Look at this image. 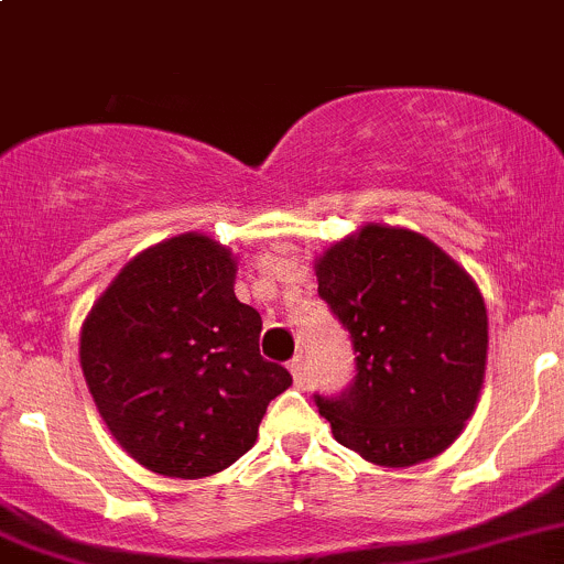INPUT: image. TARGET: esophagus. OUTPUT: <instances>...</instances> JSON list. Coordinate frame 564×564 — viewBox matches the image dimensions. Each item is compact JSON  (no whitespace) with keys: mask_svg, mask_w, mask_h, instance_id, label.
<instances>
[{"mask_svg":"<svg viewBox=\"0 0 564 564\" xmlns=\"http://www.w3.org/2000/svg\"><path fill=\"white\" fill-rule=\"evenodd\" d=\"M289 371H292L294 384H297V388H303V384H305V357H303V351H300V355H294L292 360H289Z\"/></svg>","mask_w":564,"mask_h":564,"instance_id":"esophagus-1","label":"esophagus"}]
</instances>
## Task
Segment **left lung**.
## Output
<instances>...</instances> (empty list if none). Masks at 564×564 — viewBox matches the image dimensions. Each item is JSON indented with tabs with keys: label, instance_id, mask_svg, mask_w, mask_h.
<instances>
[{
	"label": "left lung",
	"instance_id": "left-lung-1",
	"mask_svg": "<svg viewBox=\"0 0 564 564\" xmlns=\"http://www.w3.org/2000/svg\"><path fill=\"white\" fill-rule=\"evenodd\" d=\"M316 278L357 355L338 395H314L335 440L379 466L447 451L486 373L488 316L475 281L423 235L390 226L335 242Z\"/></svg>",
	"mask_w": 564,
	"mask_h": 564
}]
</instances>
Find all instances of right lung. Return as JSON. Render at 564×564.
Instances as JSON below:
<instances>
[{"label":"right lung","instance_id":"1","mask_svg":"<svg viewBox=\"0 0 564 564\" xmlns=\"http://www.w3.org/2000/svg\"><path fill=\"white\" fill-rule=\"evenodd\" d=\"M235 259L182 235L122 267L82 329V368L113 440L166 477L215 475L253 447L292 373L259 355Z\"/></svg>","mask_w":564,"mask_h":564}]
</instances>
